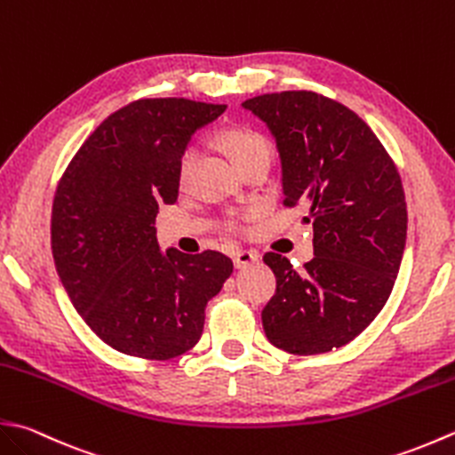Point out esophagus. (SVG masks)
<instances>
[{
    "label": "esophagus",
    "mask_w": 455,
    "mask_h": 455,
    "mask_svg": "<svg viewBox=\"0 0 455 455\" xmlns=\"http://www.w3.org/2000/svg\"><path fill=\"white\" fill-rule=\"evenodd\" d=\"M258 260V252L256 251H236L233 256L235 268H246Z\"/></svg>",
    "instance_id": "34e87169"
}]
</instances>
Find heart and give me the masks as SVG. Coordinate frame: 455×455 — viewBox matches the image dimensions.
Returning <instances> with one entry per match:
<instances>
[{
  "label": "heart",
  "mask_w": 455,
  "mask_h": 455,
  "mask_svg": "<svg viewBox=\"0 0 455 455\" xmlns=\"http://www.w3.org/2000/svg\"><path fill=\"white\" fill-rule=\"evenodd\" d=\"M220 144L227 149V154L233 159L236 167H243L244 164L252 162L256 157H270L272 144L270 140L264 136L260 130L252 126H244V124H236L220 132ZM195 162V149L187 148L180 162V181L185 183L189 177L191 165ZM230 228H238L235 220L228 222Z\"/></svg>",
  "instance_id": "b5f03b06"
}]
</instances>
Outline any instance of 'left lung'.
I'll use <instances>...</instances> for the list:
<instances>
[{"instance_id":"1","label":"left lung","mask_w":455,"mask_h":455,"mask_svg":"<svg viewBox=\"0 0 455 455\" xmlns=\"http://www.w3.org/2000/svg\"><path fill=\"white\" fill-rule=\"evenodd\" d=\"M275 140L283 204L309 209L314 258L296 270L264 254L275 293L262 309L268 341L293 355L353 341L393 291L406 244L403 181L379 138L347 106L307 91L243 102Z\"/></svg>"}]
</instances>
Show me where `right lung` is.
Instances as JSON below:
<instances>
[{
    "label": "right lung",
    "mask_w": 455,
    "mask_h": 455,
    "mask_svg": "<svg viewBox=\"0 0 455 455\" xmlns=\"http://www.w3.org/2000/svg\"><path fill=\"white\" fill-rule=\"evenodd\" d=\"M227 110L187 98H144L110 114L57 185L51 246L59 278L86 325L112 349L167 361L197 345L207 301L233 274L230 258L162 252L159 204L180 193L195 130Z\"/></svg>",
    "instance_id": "add662e5"
}]
</instances>
